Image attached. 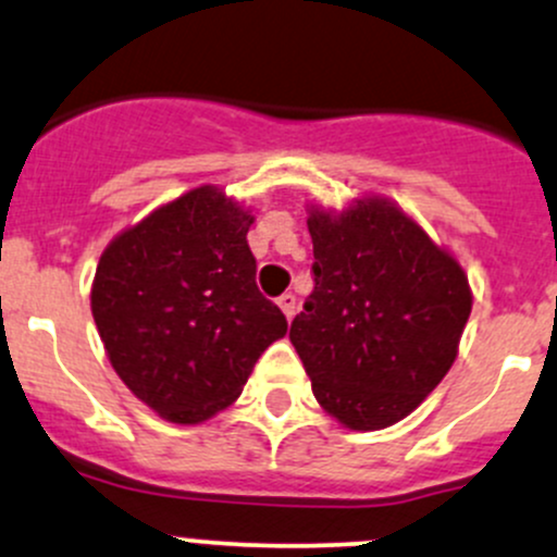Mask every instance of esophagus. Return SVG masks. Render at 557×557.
<instances>
[{
	"instance_id": "obj_1",
	"label": "esophagus",
	"mask_w": 557,
	"mask_h": 557,
	"mask_svg": "<svg viewBox=\"0 0 557 557\" xmlns=\"http://www.w3.org/2000/svg\"><path fill=\"white\" fill-rule=\"evenodd\" d=\"M276 302H278V308L284 310L286 321H292V319H295V313H297V297L292 295V292H286V295H281Z\"/></svg>"
}]
</instances>
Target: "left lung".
<instances>
[{"label":"left lung","mask_w":557,"mask_h":557,"mask_svg":"<svg viewBox=\"0 0 557 557\" xmlns=\"http://www.w3.org/2000/svg\"><path fill=\"white\" fill-rule=\"evenodd\" d=\"M313 292L292 321L321 406L350 430L404 420L444 380L470 319L462 265L393 201L310 209Z\"/></svg>","instance_id":"1"}]
</instances>
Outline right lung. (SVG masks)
Instances as JSON below:
<instances>
[{
  "mask_svg": "<svg viewBox=\"0 0 557 557\" xmlns=\"http://www.w3.org/2000/svg\"><path fill=\"white\" fill-rule=\"evenodd\" d=\"M252 214L214 185L119 233L100 255L92 315L111 367L164 420L199 424L242 396L286 334L257 289Z\"/></svg>",
  "mask_w": 557,
  "mask_h": 557,
  "instance_id": "obj_1",
  "label": "right lung"
}]
</instances>
